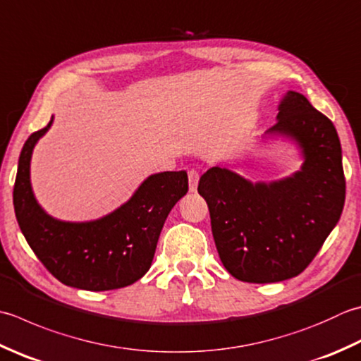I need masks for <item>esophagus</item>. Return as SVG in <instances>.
Wrapping results in <instances>:
<instances>
[{
	"label": "esophagus",
	"mask_w": 361,
	"mask_h": 361,
	"mask_svg": "<svg viewBox=\"0 0 361 361\" xmlns=\"http://www.w3.org/2000/svg\"><path fill=\"white\" fill-rule=\"evenodd\" d=\"M199 178H200L199 172L194 171V169H190V171L188 172V180H189V190H190V192H195V190H197V185H199Z\"/></svg>",
	"instance_id": "34e87169"
}]
</instances>
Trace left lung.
Segmentation results:
<instances>
[{
  "instance_id": "obj_1",
  "label": "left lung",
  "mask_w": 361,
  "mask_h": 361,
  "mask_svg": "<svg viewBox=\"0 0 361 361\" xmlns=\"http://www.w3.org/2000/svg\"><path fill=\"white\" fill-rule=\"evenodd\" d=\"M266 134L299 145L300 171L252 183L216 166L199 181L222 264L247 283H275L305 271L340 221L345 199L340 137L305 97L288 90Z\"/></svg>"
}]
</instances>
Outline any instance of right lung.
<instances>
[{"label":"right lung","instance_id":"right-lung-1","mask_svg":"<svg viewBox=\"0 0 361 361\" xmlns=\"http://www.w3.org/2000/svg\"><path fill=\"white\" fill-rule=\"evenodd\" d=\"M53 123L32 133L20 153L13 186L17 222L42 264L61 283L109 291L133 285L150 269L162 225L188 192V173L150 175L131 199L111 214L90 222H63L48 216L31 188V157Z\"/></svg>","mask_w":361,"mask_h":361}]
</instances>
